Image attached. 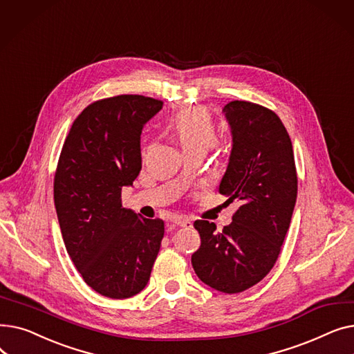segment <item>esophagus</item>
<instances>
[{
	"label": "esophagus",
	"instance_id": "1",
	"mask_svg": "<svg viewBox=\"0 0 354 354\" xmlns=\"http://www.w3.org/2000/svg\"><path fill=\"white\" fill-rule=\"evenodd\" d=\"M172 224L176 227H191L192 225V221L187 219V218H174L172 219Z\"/></svg>",
	"mask_w": 354,
	"mask_h": 354
}]
</instances>
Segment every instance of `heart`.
<instances>
[{
  "label": "heart",
  "instance_id": "b5f03b06",
  "mask_svg": "<svg viewBox=\"0 0 354 354\" xmlns=\"http://www.w3.org/2000/svg\"><path fill=\"white\" fill-rule=\"evenodd\" d=\"M172 130L185 153H205L215 142V124L203 107L185 109L175 116Z\"/></svg>",
  "mask_w": 354,
  "mask_h": 354
}]
</instances>
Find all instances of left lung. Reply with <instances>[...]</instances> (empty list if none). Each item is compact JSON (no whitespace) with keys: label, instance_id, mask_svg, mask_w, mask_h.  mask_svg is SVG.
<instances>
[{"label":"left lung","instance_id":"obj_1","mask_svg":"<svg viewBox=\"0 0 354 354\" xmlns=\"http://www.w3.org/2000/svg\"><path fill=\"white\" fill-rule=\"evenodd\" d=\"M222 111L232 133V151L219 192L239 207L228 227L198 219L201 247L192 267L202 283L227 294L258 284L281 252L295 199L297 171L287 129L272 110L245 100Z\"/></svg>","mask_w":354,"mask_h":354}]
</instances>
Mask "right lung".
I'll use <instances>...</instances> for the list:
<instances>
[{"mask_svg":"<svg viewBox=\"0 0 354 354\" xmlns=\"http://www.w3.org/2000/svg\"><path fill=\"white\" fill-rule=\"evenodd\" d=\"M163 102L120 95L88 104L73 122L54 175V205L66 250L84 283L129 299L151 278L163 221L122 207V188L142 169L140 135Z\"/></svg>","mask_w":354,"mask_h":354,"instance_id":"right-lung-1","label":"right lung"}]
</instances>
